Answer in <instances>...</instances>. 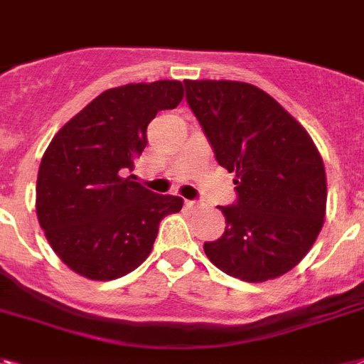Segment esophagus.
Returning a JSON list of instances; mask_svg holds the SVG:
<instances>
[{"label": "esophagus", "mask_w": 364, "mask_h": 364, "mask_svg": "<svg viewBox=\"0 0 364 364\" xmlns=\"http://www.w3.org/2000/svg\"><path fill=\"white\" fill-rule=\"evenodd\" d=\"M185 208L187 209L198 208V202H194V200H185Z\"/></svg>", "instance_id": "34e87169"}]
</instances>
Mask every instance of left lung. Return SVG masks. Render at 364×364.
I'll return each mask as SVG.
<instances>
[{
  "instance_id": "obj_1",
  "label": "left lung",
  "mask_w": 364,
  "mask_h": 364,
  "mask_svg": "<svg viewBox=\"0 0 364 364\" xmlns=\"http://www.w3.org/2000/svg\"><path fill=\"white\" fill-rule=\"evenodd\" d=\"M188 106L215 159L235 176L237 200L218 205L226 228L203 250L230 277L265 282L314 245L327 203L326 168L309 132L256 85L185 80Z\"/></svg>"
}]
</instances>
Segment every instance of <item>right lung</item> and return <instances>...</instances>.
<instances>
[{"label": "right lung", "mask_w": 364, "mask_h": 364, "mask_svg": "<svg viewBox=\"0 0 364 364\" xmlns=\"http://www.w3.org/2000/svg\"><path fill=\"white\" fill-rule=\"evenodd\" d=\"M183 99L177 80L129 84L100 93L50 141L37 177V217L50 247L75 273L114 280L149 256L179 196L155 194L123 173L147 146L156 112Z\"/></svg>", "instance_id": "add662e5"}]
</instances>
